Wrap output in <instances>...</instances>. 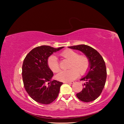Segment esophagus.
Here are the masks:
<instances>
[{
    "instance_id": "1",
    "label": "esophagus",
    "mask_w": 124,
    "mask_h": 124,
    "mask_svg": "<svg viewBox=\"0 0 124 124\" xmlns=\"http://www.w3.org/2000/svg\"><path fill=\"white\" fill-rule=\"evenodd\" d=\"M64 83L70 84H72L74 83V82H73V81H66V82H64Z\"/></svg>"
}]
</instances>
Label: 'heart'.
<instances>
[{"instance_id":"heart-1","label":"heart","mask_w":124,"mask_h":124,"mask_svg":"<svg viewBox=\"0 0 124 124\" xmlns=\"http://www.w3.org/2000/svg\"><path fill=\"white\" fill-rule=\"evenodd\" d=\"M62 57L70 61L68 71H62L56 75V78L61 81H70L77 78L79 73L83 75L87 72L90 62L84 55H78L77 52L71 50H66L61 54ZM47 66L52 72L57 73L60 70L57 58L55 55L50 56L47 60Z\"/></svg>"}]
</instances>
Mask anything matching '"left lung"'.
Returning <instances> with one entry per match:
<instances>
[{"label":"left lung","instance_id":"8db88e82","mask_svg":"<svg viewBox=\"0 0 124 124\" xmlns=\"http://www.w3.org/2000/svg\"><path fill=\"white\" fill-rule=\"evenodd\" d=\"M69 48L82 52L88 58L89 68L81 80L85 81L82 91L77 93L81 101L89 102L99 97L104 87L107 78L106 64L101 55L93 48L86 45H78Z\"/></svg>","mask_w":124,"mask_h":124}]
</instances>
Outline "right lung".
<instances>
[{
    "label": "right lung",
    "instance_id": "1",
    "mask_svg": "<svg viewBox=\"0 0 124 124\" xmlns=\"http://www.w3.org/2000/svg\"><path fill=\"white\" fill-rule=\"evenodd\" d=\"M63 47L38 46L31 50L23 61L22 75L24 88L29 96L39 103H51L58 95L63 83L52 80L54 74L48 67L47 60Z\"/></svg>",
    "mask_w": 124,
    "mask_h": 124
}]
</instances>
